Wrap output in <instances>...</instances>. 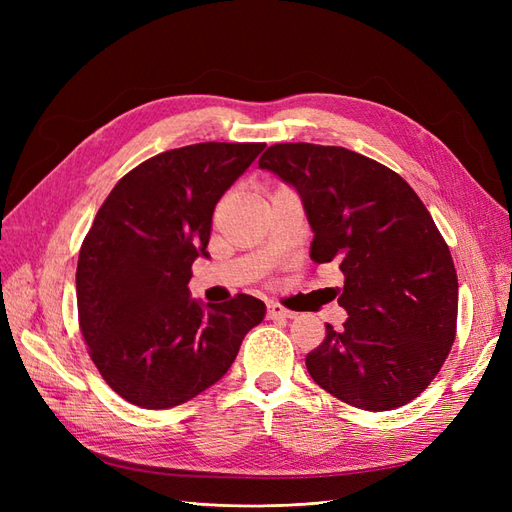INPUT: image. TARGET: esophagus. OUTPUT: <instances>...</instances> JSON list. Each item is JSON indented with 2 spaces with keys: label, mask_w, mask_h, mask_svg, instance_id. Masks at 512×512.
<instances>
[{
  "label": "esophagus",
  "mask_w": 512,
  "mask_h": 512,
  "mask_svg": "<svg viewBox=\"0 0 512 512\" xmlns=\"http://www.w3.org/2000/svg\"><path fill=\"white\" fill-rule=\"evenodd\" d=\"M267 318H269V320L292 318V312H288V309L282 307L280 303H269V305H267Z\"/></svg>",
  "instance_id": "1"
}]
</instances>
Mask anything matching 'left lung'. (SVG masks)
Returning a JSON list of instances; mask_svg holds the SVG:
<instances>
[{
  "instance_id": "obj_1",
  "label": "left lung",
  "mask_w": 512,
  "mask_h": 512,
  "mask_svg": "<svg viewBox=\"0 0 512 512\" xmlns=\"http://www.w3.org/2000/svg\"><path fill=\"white\" fill-rule=\"evenodd\" d=\"M303 198L314 262L337 260L346 282L342 331L305 356L309 376L346 404L406 406L438 376L457 335L459 284L431 213L395 170L312 143L271 145L258 160Z\"/></svg>"
}]
</instances>
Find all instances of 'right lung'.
<instances>
[{"label": "right lung", "instance_id": "add662e5", "mask_svg": "<svg viewBox=\"0 0 512 512\" xmlns=\"http://www.w3.org/2000/svg\"><path fill=\"white\" fill-rule=\"evenodd\" d=\"M265 143H198L123 175L96 213L76 265L89 356L130 404L166 410L218 382L265 318L250 294L200 307L192 262L207 256L211 215Z\"/></svg>", "mask_w": 512, "mask_h": 512}]
</instances>
